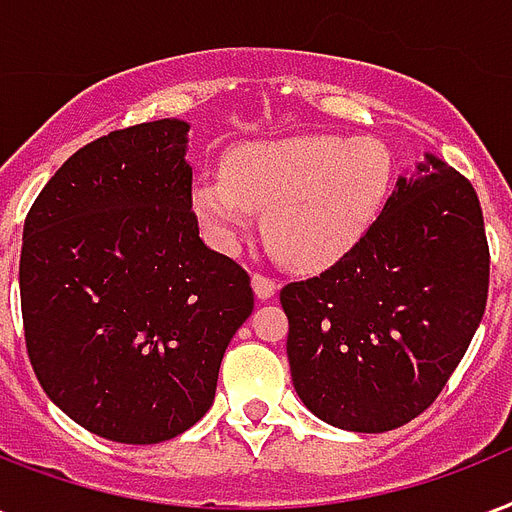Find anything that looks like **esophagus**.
Listing matches in <instances>:
<instances>
[{"instance_id":"34e87169","label":"esophagus","mask_w":512,"mask_h":512,"mask_svg":"<svg viewBox=\"0 0 512 512\" xmlns=\"http://www.w3.org/2000/svg\"><path fill=\"white\" fill-rule=\"evenodd\" d=\"M252 290H255V295L260 300H271L276 295V282L263 276V273H255L252 276Z\"/></svg>"}]
</instances>
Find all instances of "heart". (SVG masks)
<instances>
[{"mask_svg": "<svg viewBox=\"0 0 512 512\" xmlns=\"http://www.w3.org/2000/svg\"><path fill=\"white\" fill-rule=\"evenodd\" d=\"M392 179L395 161L376 139L290 136L233 147L222 174L195 182L190 204L217 247H233L252 212H265L273 255L317 271L357 247L384 209Z\"/></svg>", "mask_w": 512, "mask_h": 512, "instance_id": "b5f03b06", "label": "heart"}]
</instances>
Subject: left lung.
<instances>
[{"label": "left lung", "instance_id": "obj_1", "mask_svg": "<svg viewBox=\"0 0 512 512\" xmlns=\"http://www.w3.org/2000/svg\"><path fill=\"white\" fill-rule=\"evenodd\" d=\"M489 244L473 185L435 155L397 177L378 220L325 273L282 290L308 411L386 432L435 403L481 325Z\"/></svg>", "mask_w": 512, "mask_h": 512}]
</instances>
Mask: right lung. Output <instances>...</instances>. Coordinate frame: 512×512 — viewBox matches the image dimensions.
Here are the masks:
<instances>
[{
    "label": "right lung",
    "instance_id": "right-lung-1",
    "mask_svg": "<svg viewBox=\"0 0 512 512\" xmlns=\"http://www.w3.org/2000/svg\"><path fill=\"white\" fill-rule=\"evenodd\" d=\"M185 120L101 136L23 222L21 311L45 395L99 438L150 446L214 403L255 308L247 271L198 236Z\"/></svg>",
    "mask_w": 512,
    "mask_h": 512
}]
</instances>
